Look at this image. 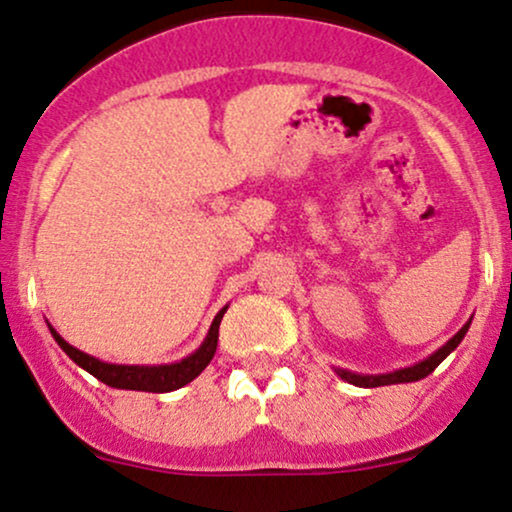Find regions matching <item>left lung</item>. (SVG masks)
Returning <instances> with one entry per match:
<instances>
[{
    "instance_id": "obj_1",
    "label": "left lung",
    "mask_w": 512,
    "mask_h": 512,
    "mask_svg": "<svg viewBox=\"0 0 512 512\" xmlns=\"http://www.w3.org/2000/svg\"><path fill=\"white\" fill-rule=\"evenodd\" d=\"M470 323L472 321H467L465 326H462L458 333H455L453 338L446 342V345L438 347V350L431 354V357H426L424 362L405 366V369H398V371H390V374H376V376L374 374H354V371H347V369H335V374H338L342 381L352 383V386H359V388H378V386H393V383L422 381L424 376H429L431 371H434L436 366L441 364L443 359H446L448 354L460 345L462 338H465V333L470 330Z\"/></svg>"
}]
</instances>
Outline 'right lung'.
<instances>
[{
	"label": "right lung",
	"mask_w": 512,
	"mask_h": 512,
	"mask_svg": "<svg viewBox=\"0 0 512 512\" xmlns=\"http://www.w3.org/2000/svg\"><path fill=\"white\" fill-rule=\"evenodd\" d=\"M225 309L218 311V316L213 318L210 323V330L206 335V340L201 342V347L194 354L182 359V362L174 364H160V366H129V364H107L100 362V359L90 357V354L76 350L74 345H69L62 335L57 333L50 326L52 338L57 340V345L69 354L74 362L86 369L90 376H95L98 381L105 383V386L112 388H124V390H143V393H170V390H177L191 383L194 378L201 374L203 369L210 364L213 359L215 347H218V330H220V321L225 316Z\"/></svg>",
	"instance_id": "right-lung-1"
}]
</instances>
